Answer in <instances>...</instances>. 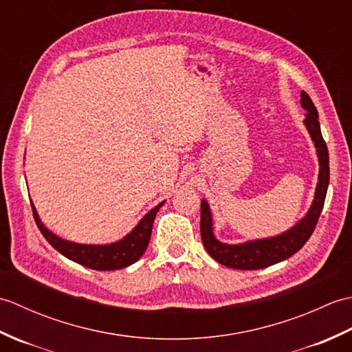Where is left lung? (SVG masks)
Instances as JSON below:
<instances>
[{"mask_svg":"<svg viewBox=\"0 0 352 352\" xmlns=\"http://www.w3.org/2000/svg\"><path fill=\"white\" fill-rule=\"evenodd\" d=\"M301 106L307 110L305 113L304 124L307 126L310 136L315 142L318 159H319V178L315 192V199L307 214L296 223L295 227L287 230L286 233L280 236L260 239V241H251L241 245H227L219 242L213 234L212 228V213L208 208L207 201H201V239H203L204 248L207 252L218 261V263L233 267V269H263L272 266L275 263L289 258L295 252L300 251L304 243L309 241L318 219L322 212L325 203L328 182H330V160H328V148L320 133L319 116L315 104L310 100V96L304 91L301 92Z\"/></svg>","mask_w":352,"mask_h":352,"instance_id":"8db88e82","label":"left lung"}]
</instances>
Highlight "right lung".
I'll return each mask as SVG.
<instances>
[{
    "instance_id": "obj_1",
    "label": "right lung",
    "mask_w": 352,
    "mask_h": 352,
    "mask_svg": "<svg viewBox=\"0 0 352 352\" xmlns=\"http://www.w3.org/2000/svg\"><path fill=\"white\" fill-rule=\"evenodd\" d=\"M162 206L163 203L155 206L153 210H149L140 219L138 226L133 228L131 233L126 234L122 241L109 245H81L65 241V239H60L54 233H51L43 226L33 204L32 208L37 228L41 230V233L47 239L52 248H56L65 257L76 261V263L95 269V271H116V269H122L133 265L134 261H138L144 256L149 243V237H151L155 214Z\"/></svg>"
}]
</instances>
